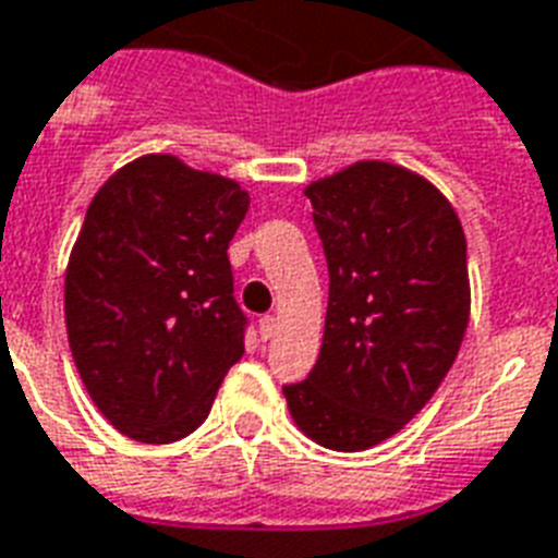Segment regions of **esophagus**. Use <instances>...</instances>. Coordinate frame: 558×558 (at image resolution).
Wrapping results in <instances>:
<instances>
[{
    "label": "esophagus",
    "mask_w": 558,
    "mask_h": 558,
    "mask_svg": "<svg viewBox=\"0 0 558 558\" xmlns=\"http://www.w3.org/2000/svg\"><path fill=\"white\" fill-rule=\"evenodd\" d=\"M275 332H278V318H275V315H263V318H260V339L263 341L275 339Z\"/></svg>",
    "instance_id": "obj_1"
}]
</instances>
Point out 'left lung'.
Here are the masks:
<instances>
[{"label":"left lung","mask_w":558,"mask_h":558,"mask_svg":"<svg viewBox=\"0 0 558 558\" xmlns=\"http://www.w3.org/2000/svg\"><path fill=\"white\" fill-rule=\"evenodd\" d=\"M330 301L318 362L287 385L289 414L324 449L362 451L414 420L469 324L466 236L428 179L356 161L306 187Z\"/></svg>","instance_id":"obj_1"}]
</instances>
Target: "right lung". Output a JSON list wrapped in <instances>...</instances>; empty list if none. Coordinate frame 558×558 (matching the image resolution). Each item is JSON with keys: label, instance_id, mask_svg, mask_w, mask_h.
<instances>
[{"label": "right lung", "instance_id": "1", "mask_svg": "<svg viewBox=\"0 0 558 558\" xmlns=\"http://www.w3.org/2000/svg\"><path fill=\"white\" fill-rule=\"evenodd\" d=\"M245 210L234 179L165 153L95 193L65 269V330L92 402L126 437L196 432L243 359L228 243Z\"/></svg>", "mask_w": 558, "mask_h": 558}]
</instances>
